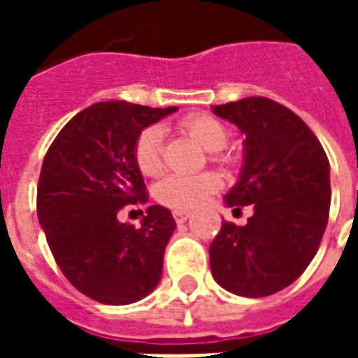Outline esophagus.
Here are the masks:
<instances>
[{
    "label": "esophagus",
    "instance_id": "34e87169",
    "mask_svg": "<svg viewBox=\"0 0 358 358\" xmlns=\"http://www.w3.org/2000/svg\"><path fill=\"white\" fill-rule=\"evenodd\" d=\"M172 217H174V220L178 224H182V222H186L187 218H189V213L187 210H172Z\"/></svg>",
    "mask_w": 358,
    "mask_h": 358
}]
</instances>
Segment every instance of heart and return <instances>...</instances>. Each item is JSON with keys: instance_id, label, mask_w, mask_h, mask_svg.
Wrapping results in <instances>:
<instances>
[{"instance_id": "1", "label": "heart", "mask_w": 358, "mask_h": 358, "mask_svg": "<svg viewBox=\"0 0 358 358\" xmlns=\"http://www.w3.org/2000/svg\"><path fill=\"white\" fill-rule=\"evenodd\" d=\"M180 128L192 136L199 145L207 151H218L228 141V128L222 120L210 117L205 113L189 115L182 122ZM215 153V159H218ZM136 164L145 176H157L163 171V130L159 126H149L141 130L136 148H134ZM220 178L215 172H203V174H169L155 187L157 201L176 210H187L199 207L210 194H215L220 187Z\"/></svg>"}]
</instances>
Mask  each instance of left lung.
<instances>
[{
    "label": "left lung",
    "instance_id": "obj_1",
    "mask_svg": "<svg viewBox=\"0 0 358 358\" xmlns=\"http://www.w3.org/2000/svg\"><path fill=\"white\" fill-rule=\"evenodd\" d=\"M240 128V180L228 207L253 205L245 226L224 222L209 248L210 272L226 292L266 297L293 284L315 259L330 210V163L313 130L266 97L215 105Z\"/></svg>",
    "mask_w": 358,
    "mask_h": 358
}]
</instances>
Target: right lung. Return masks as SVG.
Instances as JSON below:
<instances>
[{
  "mask_svg": "<svg viewBox=\"0 0 358 358\" xmlns=\"http://www.w3.org/2000/svg\"><path fill=\"white\" fill-rule=\"evenodd\" d=\"M126 101L95 103L71 118L43 159L38 220L59 268L90 299L130 305L148 297L163 276V257L176 222L151 205L141 226L118 210L145 201L134 159L141 130L176 113Z\"/></svg>",
  "mask_w": 358,
  "mask_h": 358,
  "instance_id": "add662e5",
  "label": "right lung"
}]
</instances>
